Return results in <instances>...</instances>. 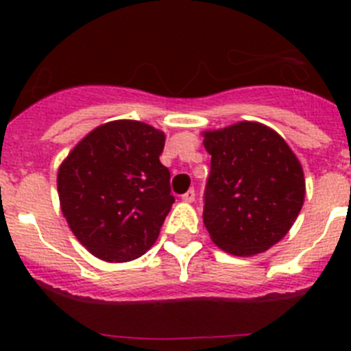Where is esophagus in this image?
Masks as SVG:
<instances>
[{
    "instance_id": "34e87169",
    "label": "esophagus",
    "mask_w": 351,
    "mask_h": 351,
    "mask_svg": "<svg viewBox=\"0 0 351 351\" xmlns=\"http://www.w3.org/2000/svg\"><path fill=\"white\" fill-rule=\"evenodd\" d=\"M181 198H182V202H195V190L186 191Z\"/></svg>"
}]
</instances>
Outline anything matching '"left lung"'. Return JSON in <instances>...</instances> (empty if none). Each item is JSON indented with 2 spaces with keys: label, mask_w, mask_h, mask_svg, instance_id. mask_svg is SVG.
I'll return each mask as SVG.
<instances>
[{
  "label": "left lung",
  "mask_w": 351,
  "mask_h": 351,
  "mask_svg": "<svg viewBox=\"0 0 351 351\" xmlns=\"http://www.w3.org/2000/svg\"><path fill=\"white\" fill-rule=\"evenodd\" d=\"M210 154L204 225L235 256L267 251L288 234L306 195L302 165L280 133L255 121L204 132Z\"/></svg>",
  "instance_id": "1"
}]
</instances>
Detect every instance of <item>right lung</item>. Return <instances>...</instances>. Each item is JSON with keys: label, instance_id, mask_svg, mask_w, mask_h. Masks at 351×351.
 <instances>
[{"label": "right lung", "instance_id": "1", "mask_svg": "<svg viewBox=\"0 0 351 351\" xmlns=\"http://www.w3.org/2000/svg\"><path fill=\"white\" fill-rule=\"evenodd\" d=\"M163 145L154 126L117 119L96 126L60 165L61 213L96 258L130 262L156 243L173 204Z\"/></svg>", "mask_w": 351, "mask_h": 351}]
</instances>
